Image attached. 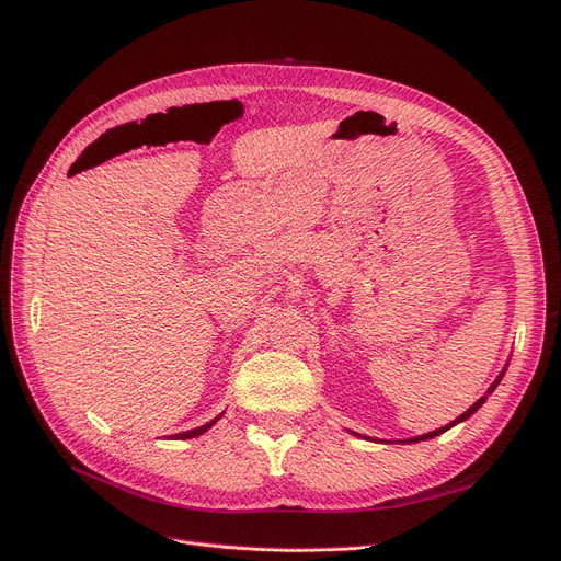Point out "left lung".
<instances>
[{"label": "left lung", "instance_id": "obj_1", "mask_svg": "<svg viewBox=\"0 0 561 561\" xmlns=\"http://www.w3.org/2000/svg\"><path fill=\"white\" fill-rule=\"evenodd\" d=\"M505 373H507V366L503 368V370H500V375L495 377V381H493V385L489 387V391L473 404V407H468L466 411H463V414L461 416H457L453 423H448L446 427H438V430H434V432H427V434H421V436H411V438H404V440H400V444H419V440H430V438H434V436H438V434H444V432H448L450 427H455V425H459V423H463V421H468L470 416H473L476 414V411L486 402V396H491L493 391H495V387L500 385V379H503L505 377ZM359 436V434H357Z\"/></svg>", "mask_w": 561, "mask_h": 561}]
</instances>
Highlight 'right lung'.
<instances>
[{
	"label": "right lung",
	"mask_w": 561,
	"mask_h": 561,
	"mask_svg": "<svg viewBox=\"0 0 561 561\" xmlns=\"http://www.w3.org/2000/svg\"><path fill=\"white\" fill-rule=\"evenodd\" d=\"M220 416H222V414H220ZM220 416H218V419H214V421H209L206 425H202V427H195V430H188V432H180V434H172V436H168V438H180V440H184V438H195V436L204 434L206 430H211V427L220 421Z\"/></svg>",
	"instance_id": "add662e5"
}]
</instances>
